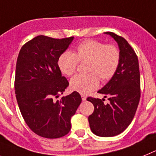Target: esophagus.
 Returning <instances> with one entry per match:
<instances>
[{
  "mask_svg": "<svg viewBox=\"0 0 156 156\" xmlns=\"http://www.w3.org/2000/svg\"><path fill=\"white\" fill-rule=\"evenodd\" d=\"M81 96H82V101H86V95H85V94H82Z\"/></svg>",
  "mask_w": 156,
  "mask_h": 156,
  "instance_id": "obj_1",
  "label": "esophagus"
}]
</instances>
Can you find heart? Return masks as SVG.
I'll list each match as a JSON object with an SVG mask.
<instances>
[{"label": "heart", "instance_id": "1", "mask_svg": "<svg viewBox=\"0 0 156 156\" xmlns=\"http://www.w3.org/2000/svg\"><path fill=\"white\" fill-rule=\"evenodd\" d=\"M120 60L118 48L113 44H105L97 40H86L76 47L74 53L64 51L58 58V66L62 74L71 76L79 62L88 61L87 74H78L70 80L72 90L81 94L95 90L102 82L109 80L116 74Z\"/></svg>", "mask_w": 156, "mask_h": 156}]
</instances>
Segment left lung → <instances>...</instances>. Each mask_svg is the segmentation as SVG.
<instances>
[{"label":"left lung","mask_w":156,"mask_h":156,"mask_svg":"<svg viewBox=\"0 0 156 156\" xmlns=\"http://www.w3.org/2000/svg\"><path fill=\"white\" fill-rule=\"evenodd\" d=\"M105 34L117 42L120 54L116 74L98 91L109 102L104 104L105 99L91 97L87 101L94 106L88 118L91 131L98 136L110 137L124 132L133 120L140 98V75L138 58L130 44L113 32Z\"/></svg>","instance_id":"1"}]
</instances>
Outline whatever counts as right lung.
<instances>
[{"label":"right lung","instance_id":"obj_1","mask_svg":"<svg viewBox=\"0 0 156 156\" xmlns=\"http://www.w3.org/2000/svg\"><path fill=\"white\" fill-rule=\"evenodd\" d=\"M74 37L54 39L38 36L19 52L15 76L16 98L23 120L32 132L48 139L60 138L70 130V119L82 102L74 91L62 94L69 82L58 66V58Z\"/></svg>","mask_w":156,"mask_h":156}]
</instances>
